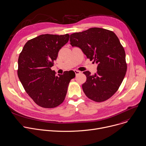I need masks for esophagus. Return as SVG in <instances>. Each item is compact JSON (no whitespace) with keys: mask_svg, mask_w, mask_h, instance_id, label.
<instances>
[{"mask_svg":"<svg viewBox=\"0 0 146 146\" xmlns=\"http://www.w3.org/2000/svg\"><path fill=\"white\" fill-rule=\"evenodd\" d=\"M74 72H75V73L76 75H79V74H80V73H81V72H80V71H78V70H74Z\"/></svg>","mask_w":146,"mask_h":146,"instance_id":"esophagus-1","label":"esophagus"}]
</instances>
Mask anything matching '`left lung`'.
Masks as SVG:
<instances>
[{
    "label": "left lung",
    "instance_id": "left-lung-1",
    "mask_svg": "<svg viewBox=\"0 0 146 146\" xmlns=\"http://www.w3.org/2000/svg\"><path fill=\"white\" fill-rule=\"evenodd\" d=\"M70 41L98 64L94 75L83 72L87 78L82 84L85 95L97 102L110 98L119 89L127 70L125 52L117 36L107 29L92 27L71 34Z\"/></svg>",
    "mask_w": 146,
    "mask_h": 146
}]
</instances>
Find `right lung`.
<instances>
[{
  "label": "right lung",
  "mask_w": 146,
  "mask_h": 146,
  "mask_svg": "<svg viewBox=\"0 0 146 146\" xmlns=\"http://www.w3.org/2000/svg\"><path fill=\"white\" fill-rule=\"evenodd\" d=\"M69 38L68 34L42 35L29 40L19 54L18 78L27 94L41 107L53 108L60 105L70 80L75 76L68 72L56 76L50 68Z\"/></svg>",
  "instance_id": "right-lung-1"
}]
</instances>
